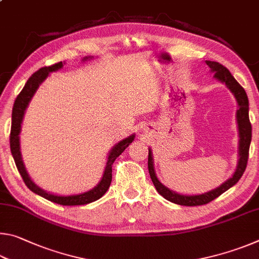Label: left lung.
I'll return each instance as SVG.
<instances>
[{"label":"left lung","mask_w":259,"mask_h":259,"mask_svg":"<svg viewBox=\"0 0 259 259\" xmlns=\"http://www.w3.org/2000/svg\"><path fill=\"white\" fill-rule=\"evenodd\" d=\"M205 64L210 67V71L214 74V77L223 83L231 90V93L234 95V97L238 102L239 109L236 111V121H238V128H239V162L238 166L233 176H232L229 181H226L221 186L214 188V190L204 193V194L199 195H183L178 194L176 192H172L169 188H166L163 184L157 179L155 171H154V164H153V157L152 152L148 150V172L153 184L159 192V194L163 196L170 202H174L176 204L181 205H188V207H193V205H202L211 202L212 200L218 198L219 195L226 192L229 188H231L239 179L242 177L245 168H247V162L249 156V147H250L251 142V123L249 120V102L247 94L242 87L239 84V82L232 76L229 69L222 64L217 63V61H210L205 60Z\"/></svg>","instance_id":"1"}]
</instances>
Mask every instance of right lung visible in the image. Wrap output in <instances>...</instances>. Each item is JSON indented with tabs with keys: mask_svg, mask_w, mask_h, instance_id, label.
Segmentation results:
<instances>
[{
	"mask_svg": "<svg viewBox=\"0 0 259 259\" xmlns=\"http://www.w3.org/2000/svg\"><path fill=\"white\" fill-rule=\"evenodd\" d=\"M89 58H91V57H85L83 60H87ZM61 67H63V61L57 63L55 65H51V66L40 68L28 78V81L26 82L23 90L20 91V94L18 96H17L14 104V108H12L10 148H11L12 156H14L15 163L17 165V169H18L19 174L21 175V177H23V181L25 182L26 186H27L30 191L34 192L35 194L42 196V198L51 201V202L63 204V205H81V204L94 202V201L102 198L105 193H106L112 182V164L114 163V161H115L116 157L121 155L122 152H123L125 148L133 143L135 135H131L128 138L121 140L120 143H117L116 145L112 148V151L109 152L107 163H106V166H105V171H104L102 181H100L98 185L95 188H93V190L81 193V194L61 196V195L51 194V193L46 192L45 190H42V188L38 187L28 176V174L26 171V168L24 165L23 159H21L20 142H19L21 122H23V117H24L26 108H27L30 99H32L34 94L36 93L37 88L40 87L41 83L45 81L48 76H49V74L51 72L58 71V69H60Z\"/></svg>",
	"mask_w": 259,
	"mask_h": 259,
	"instance_id": "1",
	"label": "right lung"
}]
</instances>
